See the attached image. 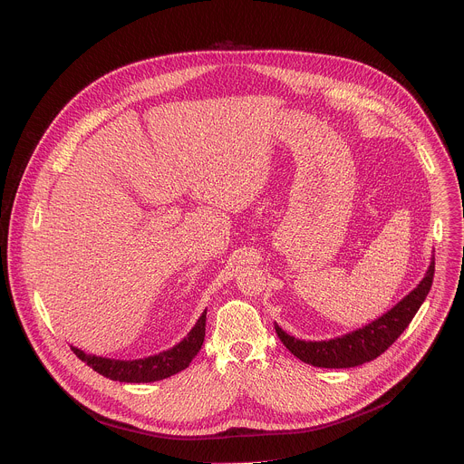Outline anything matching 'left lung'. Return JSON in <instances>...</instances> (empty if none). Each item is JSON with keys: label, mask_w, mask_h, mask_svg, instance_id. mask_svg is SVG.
Masks as SVG:
<instances>
[{"label": "left lung", "mask_w": 464, "mask_h": 464, "mask_svg": "<svg viewBox=\"0 0 464 464\" xmlns=\"http://www.w3.org/2000/svg\"><path fill=\"white\" fill-rule=\"evenodd\" d=\"M433 273L435 256H431L430 267L424 278L417 284V287H413L401 302H397L390 312L343 337H335L330 341H300L287 335L276 323L275 332L282 344L305 364L317 368L361 366L384 353L408 328L431 287Z\"/></svg>", "instance_id": "8db88e82"}]
</instances>
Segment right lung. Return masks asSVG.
Instances as JSON below:
<instances>
[{"label":"right lung","mask_w":464,"mask_h":464,"mask_svg":"<svg viewBox=\"0 0 464 464\" xmlns=\"http://www.w3.org/2000/svg\"><path fill=\"white\" fill-rule=\"evenodd\" d=\"M206 314L200 315L193 330L184 337L179 344L173 348L160 352L157 355L134 359V361H120V359H107V357H96L89 355L74 346L71 350L76 353L80 361H83L87 366H91L100 375L120 381V382H154L168 379L189 366V362L195 359V355L200 352L206 337Z\"/></svg>","instance_id":"right-lung-1"}]
</instances>
